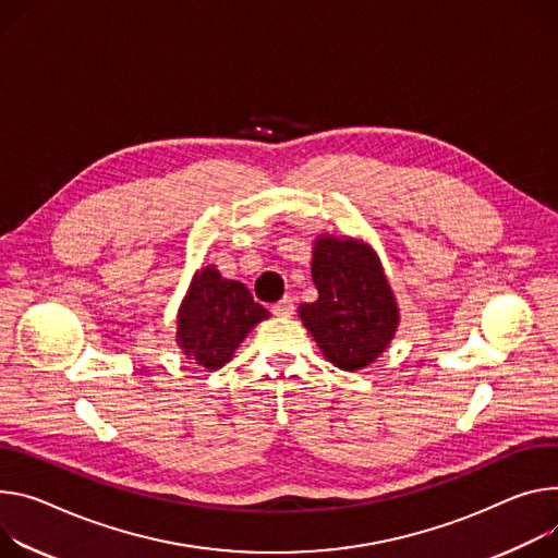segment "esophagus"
I'll list each match as a JSON object with an SVG mask.
<instances>
[{
  "instance_id": "obj_1",
  "label": "esophagus",
  "mask_w": 558,
  "mask_h": 558,
  "mask_svg": "<svg viewBox=\"0 0 558 558\" xmlns=\"http://www.w3.org/2000/svg\"><path fill=\"white\" fill-rule=\"evenodd\" d=\"M293 298L291 295H284L280 302H276V305H274V314L276 316H280V318H289V316H293Z\"/></svg>"
}]
</instances>
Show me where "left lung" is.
I'll use <instances>...</instances> for the list:
<instances>
[{"label": "left lung", "mask_w": 558, "mask_h": 558, "mask_svg": "<svg viewBox=\"0 0 558 558\" xmlns=\"http://www.w3.org/2000/svg\"><path fill=\"white\" fill-rule=\"evenodd\" d=\"M316 302L298 316L325 359L344 372L372 365L391 342L400 314L376 251L363 240L320 235L314 242Z\"/></svg>", "instance_id": "obj_1"}]
</instances>
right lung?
<instances>
[{"instance_id": "right-lung-1", "label": "right lung", "mask_w": 558, "mask_h": 558, "mask_svg": "<svg viewBox=\"0 0 558 558\" xmlns=\"http://www.w3.org/2000/svg\"><path fill=\"white\" fill-rule=\"evenodd\" d=\"M269 312L251 291L227 280L211 265L199 269L178 312V344L184 356L205 369H220L233 359L238 344Z\"/></svg>"}]
</instances>
